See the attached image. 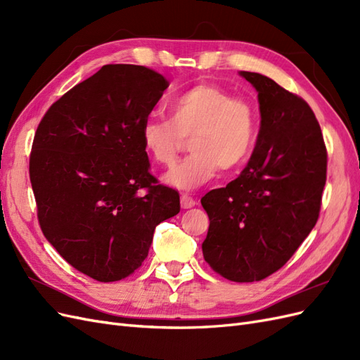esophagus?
<instances>
[{"label":"esophagus","mask_w":360,"mask_h":360,"mask_svg":"<svg viewBox=\"0 0 360 360\" xmlns=\"http://www.w3.org/2000/svg\"><path fill=\"white\" fill-rule=\"evenodd\" d=\"M180 202L183 209H192V207H195V204H197V201H195L192 197H189V195H181Z\"/></svg>","instance_id":"1"}]
</instances>
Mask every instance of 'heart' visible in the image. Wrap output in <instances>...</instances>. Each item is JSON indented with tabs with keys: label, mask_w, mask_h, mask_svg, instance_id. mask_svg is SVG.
I'll return each instance as SVG.
<instances>
[{
	"label": "heart",
	"mask_w": 360,
	"mask_h": 360,
	"mask_svg": "<svg viewBox=\"0 0 360 360\" xmlns=\"http://www.w3.org/2000/svg\"><path fill=\"white\" fill-rule=\"evenodd\" d=\"M191 136L192 155L167 176L169 186L193 191L216 177L219 168L243 167L257 143L252 105L214 84H197L174 97L169 120L151 115L141 126V143L158 165L171 167Z\"/></svg>",
	"instance_id": "obj_1"
}]
</instances>
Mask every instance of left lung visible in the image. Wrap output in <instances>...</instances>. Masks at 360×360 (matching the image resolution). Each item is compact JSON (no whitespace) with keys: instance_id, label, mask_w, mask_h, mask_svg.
I'll return each instance as SVG.
<instances>
[{"instance_id":"8db88e82","label":"left lung","mask_w":360,"mask_h":360,"mask_svg":"<svg viewBox=\"0 0 360 360\" xmlns=\"http://www.w3.org/2000/svg\"><path fill=\"white\" fill-rule=\"evenodd\" d=\"M240 76L258 93L259 132L240 176L201 198L210 219L202 255L224 278L254 282L284 266L317 224L328 153L302 97L261 73Z\"/></svg>"}]
</instances>
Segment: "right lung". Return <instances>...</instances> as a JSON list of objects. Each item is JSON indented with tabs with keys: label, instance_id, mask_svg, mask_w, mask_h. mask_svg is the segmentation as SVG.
<instances>
[{
	"label": "right lung",
	"instance_id": "right-lung-1",
	"mask_svg": "<svg viewBox=\"0 0 360 360\" xmlns=\"http://www.w3.org/2000/svg\"><path fill=\"white\" fill-rule=\"evenodd\" d=\"M168 81L135 64H106L53 103L37 127L30 180L43 234L81 274L124 279L143 264L155 228L180 212L156 184L141 126Z\"/></svg>",
	"mask_w": 360,
	"mask_h": 360
}]
</instances>
